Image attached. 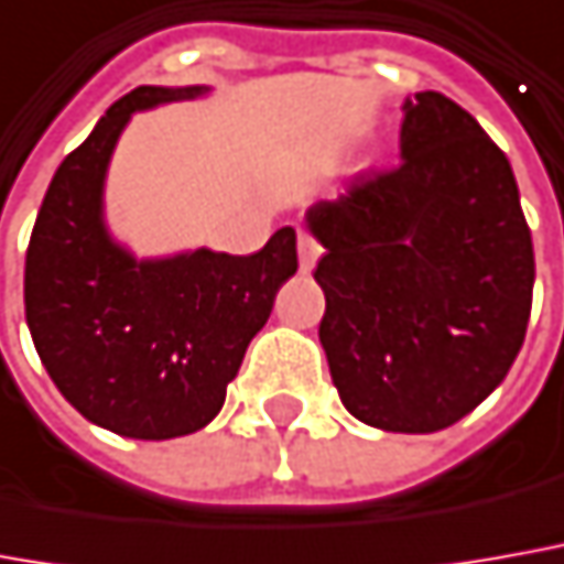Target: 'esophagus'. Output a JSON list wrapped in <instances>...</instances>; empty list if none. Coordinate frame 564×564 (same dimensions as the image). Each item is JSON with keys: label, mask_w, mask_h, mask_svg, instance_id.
<instances>
[{"label": "esophagus", "mask_w": 564, "mask_h": 564, "mask_svg": "<svg viewBox=\"0 0 564 564\" xmlns=\"http://www.w3.org/2000/svg\"><path fill=\"white\" fill-rule=\"evenodd\" d=\"M317 259H321V243L314 240L312 234L299 228V268H302V271L308 274Z\"/></svg>", "instance_id": "esophagus-1"}]
</instances>
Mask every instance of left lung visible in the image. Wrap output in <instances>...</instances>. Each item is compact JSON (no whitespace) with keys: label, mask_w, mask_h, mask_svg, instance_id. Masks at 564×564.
Wrapping results in <instances>:
<instances>
[{"label":"left lung","mask_w":564,"mask_h":564,"mask_svg":"<svg viewBox=\"0 0 564 564\" xmlns=\"http://www.w3.org/2000/svg\"><path fill=\"white\" fill-rule=\"evenodd\" d=\"M401 163L314 203L321 346L351 416L386 432L454 426L524 343L534 247L507 153L442 91L404 101Z\"/></svg>","instance_id":"1"}]
</instances>
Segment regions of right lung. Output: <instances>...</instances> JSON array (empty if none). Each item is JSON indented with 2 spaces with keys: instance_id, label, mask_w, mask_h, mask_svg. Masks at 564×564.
<instances>
[{
  "instance_id": "1",
  "label": "right lung",
  "mask_w": 564,
  "mask_h": 564,
  "mask_svg": "<svg viewBox=\"0 0 564 564\" xmlns=\"http://www.w3.org/2000/svg\"><path fill=\"white\" fill-rule=\"evenodd\" d=\"M206 86H138L67 153L26 247V327L57 392L89 423L166 442L216 420L247 346L296 274V231L252 256L200 250L135 259L105 221V178L135 110Z\"/></svg>"
}]
</instances>
